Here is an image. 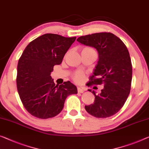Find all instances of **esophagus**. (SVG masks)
I'll use <instances>...</instances> for the list:
<instances>
[{"mask_svg":"<svg viewBox=\"0 0 149 149\" xmlns=\"http://www.w3.org/2000/svg\"><path fill=\"white\" fill-rule=\"evenodd\" d=\"M77 91H78V93H83L84 92V91H85V89H84V87H78Z\"/></svg>","mask_w":149,"mask_h":149,"instance_id":"34e87169","label":"esophagus"}]
</instances>
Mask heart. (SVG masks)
<instances>
[{
	"mask_svg": "<svg viewBox=\"0 0 149 149\" xmlns=\"http://www.w3.org/2000/svg\"><path fill=\"white\" fill-rule=\"evenodd\" d=\"M83 50H87V51H95L93 49H91V48H85V49H84ZM84 79V73L81 71L77 72L74 75V81L78 82V83H80V82L83 81Z\"/></svg>",
	"mask_w": 149,
	"mask_h": 149,
	"instance_id": "1",
	"label": "heart"
}]
</instances>
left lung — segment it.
I'll return each instance as SVG.
<instances>
[{
    "mask_svg": "<svg viewBox=\"0 0 149 149\" xmlns=\"http://www.w3.org/2000/svg\"><path fill=\"white\" fill-rule=\"evenodd\" d=\"M77 40L98 52L97 64L88 86H104L99 94L88 89L95 95V101L86 105L85 110L97 118L113 116L123 107L130 91L132 70L127 48L119 38L110 33L82 36Z\"/></svg>",
    "mask_w": 149,
    "mask_h": 149,
    "instance_id": "obj_1",
    "label": "left lung"
}]
</instances>
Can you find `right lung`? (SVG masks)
Masks as SVG:
<instances>
[{"mask_svg": "<svg viewBox=\"0 0 149 149\" xmlns=\"http://www.w3.org/2000/svg\"><path fill=\"white\" fill-rule=\"evenodd\" d=\"M76 37L45 34L25 48L17 66V86L25 109L35 117L46 119L56 116L68 96L77 94L70 81L55 85L51 76L54 65H61Z\"/></svg>", "mask_w": 149, "mask_h": 149, "instance_id": "right-lung-1", "label": "right lung"}]
</instances>
